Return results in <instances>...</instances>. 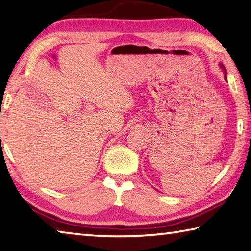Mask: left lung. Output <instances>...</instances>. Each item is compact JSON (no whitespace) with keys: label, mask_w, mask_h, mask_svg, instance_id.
<instances>
[{"label":"left lung","mask_w":251,"mask_h":251,"mask_svg":"<svg viewBox=\"0 0 251 251\" xmlns=\"http://www.w3.org/2000/svg\"><path fill=\"white\" fill-rule=\"evenodd\" d=\"M219 66H221V68L224 70V74H225V80H227V73H226V69H225V67H224V66L221 64V65H219Z\"/></svg>","instance_id":"obj_1"}]
</instances>
